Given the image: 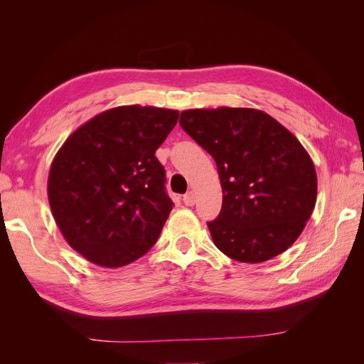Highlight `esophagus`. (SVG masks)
Returning <instances> with one entry per match:
<instances>
[{
	"instance_id": "34e87169",
	"label": "esophagus",
	"mask_w": 364,
	"mask_h": 364,
	"mask_svg": "<svg viewBox=\"0 0 364 364\" xmlns=\"http://www.w3.org/2000/svg\"><path fill=\"white\" fill-rule=\"evenodd\" d=\"M183 203L186 205V206H193L194 203H196V194L193 193V191H188L186 193L185 196H183Z\"/></svg>"
}]
</instances>
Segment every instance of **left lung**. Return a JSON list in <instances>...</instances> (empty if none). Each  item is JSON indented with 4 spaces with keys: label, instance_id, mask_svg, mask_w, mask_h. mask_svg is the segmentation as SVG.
<instances>
[{
    "label": "left lung",
    "instance_id": "8db88e82",
    "mask_svg": "<svg viewBox=\"0 0 364 364\" xmlns=\"http://www.w3.org/2000/svg\"><path fill=\"white\" fill-rule=\"evenodd\" d=\"M179 124L217 164L223 203L208 222L214 245L241 262L287 250L317 196L314 165L301 142L266 112L247 107L190 109Z\"/></svg>",
    "mask_w": 364,
    "mask_h": 364
}]
</instances>
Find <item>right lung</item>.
Instances as JSON below:
<instances>
[{
	"instance_id": "right-lung-1",
	"label": "right lung",
	"mask_w": 364,
	"mask_h": 364,
	"mask_svg": "<svg viewBox=\"0 0 364 364\" xmlns=\"http://www.w3.org/2000/svg\"><path fill=\"white\" fill-rule=\"evenodd\" d=\"M179 112L119 106L65 141L48 176L53 217L68 245L102 267L146 255L173 209L155 151Z\"/></svg>"
}]
</instances>
